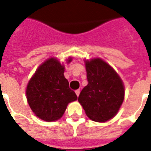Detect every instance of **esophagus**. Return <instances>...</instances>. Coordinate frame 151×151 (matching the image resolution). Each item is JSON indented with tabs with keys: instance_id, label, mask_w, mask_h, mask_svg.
I'll use <instances>...</instances> for the list:
<instances>
[{
	"instance_id": "34e87169",
	"label": "esophagus",
	"mask_w": 151,
	"mask_h": 151,
	"mask_svg": "<svg viewBox=\"0 0 151 151\" xmlns=\"http://www.w3.org/2000/svg\"><path fill=\"white\" fill-rule=\"evenodd\" d=\"M79 93H80V90H79V89H78V90H76V94L77 96H79Z\"/></svg>"
}]
</instances>
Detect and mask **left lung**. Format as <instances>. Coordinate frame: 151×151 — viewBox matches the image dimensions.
I'll return each instance as SVG.
<instances>
[{"instance_id": "8db88e82", "label": "left lung", "mask_w": 151, "mask_h": 151, "mask_svg": "<svg viewBox=\"0 0 151 151\" xmlns=\"http://www.w3.org/2000/svg\"><path fill=\"white\" fill-rule=\"evenodd\" d=\"M84 61L88 85L78 101L89 119L104 123L117 114L125 96L124 85L115 69L102 58Z\"/></svg>"}]
</instances>
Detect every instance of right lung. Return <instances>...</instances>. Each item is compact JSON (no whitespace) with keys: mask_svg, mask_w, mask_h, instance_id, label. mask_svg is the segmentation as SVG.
<instances>
[{"mask_svg":"<svg viewBox=\"0 0 151 151\" xmlns=\"http://www.w3.org/2000/svg\"><path fill=\"white\" fill-rule=\"evenodd\" d=\"M73 61L69 57L67 63ZM65 65L55 57L46 59L36 69L26 87L28 105L35 115L46 122L58 120L68 103L77 100L64 76Z\"/></svg>","mask_w":151,"mask_h":151,"instance_id":"obj_1","label":"right lung"}]
</instances>
